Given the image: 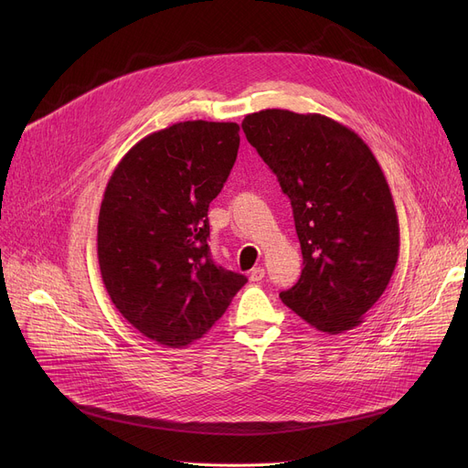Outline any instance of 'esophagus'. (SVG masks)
<instances>
[{"label": "esophagus", "mask_w": 468, "mask_h": 468, "mask_svg": "<svg viewBox=\"0 0 468 468\" xmlns=\"http://www.w3.org/2000/svg\"><path fill=\"white\" fill-rule=\"evenodd\" d=\"M263 277H265V269L263 267H254L252 271H250V281L252 282H260Z\"/></svg>", "instance_id": "esophagus-1"}]
</instances>
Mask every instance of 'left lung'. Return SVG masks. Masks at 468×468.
Masks as SVG:
<instances>
[{"label": "left lung", "mask_w": 468, "mask_h": 468, "mask_svg": "<svg viewBox=\"0 0 468 468\" xmlns=\"http://www.w3.org/2000/svg\"><path fill=\"white\" fill-rule=\"evenodd\" d=\"M247 140L288 195L300 239V281L279 296L326 334L353 330L381 298L399 261L400 229L383 170L349 127L321 115L261 110Z\"/></svg>", "instance_id": "obj_1"}]
</instances>
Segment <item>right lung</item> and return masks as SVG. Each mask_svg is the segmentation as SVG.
Instances as JSON below:
<instances>
[{
    "label": "right lung",
    "mask_w": 468,
    "mask_h": 468,
    "mask_svg": "<svg viewBox=\"0 0 468 468\" xmlns=\"http://www.w3.org/2000/svg\"><path fill=\"white\" fill-rule=\"evenodd\" d=\"M239 142L237 122H175L134 144L108 180L96 233L102 282L127 323L159 346L203 337L247 284L208 247V205Z\"/></svg>",
    "instance_id": "obj_1"
}]
</instances>
